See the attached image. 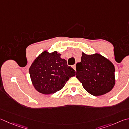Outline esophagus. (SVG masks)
Segmentation results:
<instances>
[{"label":"esophagus","instance_id":"1","mask_svg":"<svg viewBox=\"0 0 129 129\" xmlns=\"http://www.w3.org/2000/svg\"><path fill=\"white\" fill-rule=\"evenodd\" d=\"M73 68L75 71H76V65H73Z\"/></svg>","mask_w":129,"mask_h":129}]
</instances>
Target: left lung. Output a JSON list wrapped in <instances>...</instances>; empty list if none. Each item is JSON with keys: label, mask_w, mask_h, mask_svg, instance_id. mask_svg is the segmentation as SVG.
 I'll use <instances>...</instances> for the list:
<instances>
[{"label": "left lung", "mask_w": 129, "mask_h": 129, "mask_svg": "<svg viewBox=\"0 0 129 129\" xmlns=\"http://www.w3.org/2000/svg\"><path fill=\"white\" fill-rule=\"evenodd\" d=\"M76 77L83 88L93 96L109 92L115 85V69L111 61L99 53L82 52L81 61L76 64Z\"/></svg>", "instance_id": "8db88e82"}]
</instances>
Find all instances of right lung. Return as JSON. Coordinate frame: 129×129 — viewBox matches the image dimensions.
I'll return each instance as SVG.
<instances>
[{
  "instance_id": "add662e5",
  "label": "right lung",
  "mask_w": 129,
  "mask_h": 129,
  "mask_svg": "<svg viewBox=\"0 0 129 129\" xmlns=\"http://www.w3.org/2000/svg\"><path fill=\"white\" fill-rule=\"evenodd\" d=\"M57 51L41 53L30 66L29 74L33 85L39 92L48 95L55 93L64 87L76 72L60 57Z\"/></svg>"
}]
</instances>
